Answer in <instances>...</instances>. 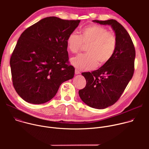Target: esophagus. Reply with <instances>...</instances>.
<instances>
[{"label": "esophagus", "mask_w": 149, "mask_h": 149, "mask_svg": "<svg viewBox=\"0 0 149 149\" xmlns=\"http://www.w3.org/2000/svg\"><path fill=\"white\" fill-rule=\"evenodd\" d=\"M75 74L76 75H77V74H80V72H79L78 70L75 69Z\"/></svg>", "instance_id": "34e87169"}]
</instances>
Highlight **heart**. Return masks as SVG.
Segmentation results:
<instances>
[{"mask_svg":"<svg viewBox=\"0 0 149 149\" xmlns=\"http://www.w3.org/2000/svg\"><path fill=\"white\" fill-rule=\"evenodd\" d=\"M83 44L88 45L87 53L72 58L71 63L80 71H87L95 68L98 63L104 65L111 60L117 49V39L105 27L91 25L82 29L79 35L72 32L67 37V49L71 53H77Z\"/></svg>","mask_w":149,"mask_h":149,"instance_id":"b5f03b06","label":"heart"}]
</instances>
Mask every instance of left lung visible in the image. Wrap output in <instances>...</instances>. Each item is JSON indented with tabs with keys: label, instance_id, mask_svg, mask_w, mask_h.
<instances>
[{
	"label": "left lung",
	"instance_id": "1",
	"mask_svg": "<svg viewBox=\"0 0 149 149\" xmlns=\"http://www.w3.org/2000/svg\"><path fill=\"white\" fill-rule=\"evenodd\" d=\"M93 22L111 26L117 39V49L111 60L98 70L82 73L87 83L78 93L82 101L90 107L104 109L117 102L132 78L136 51L129 33L117 20Z\"/></svg>",
	"mask_w": 149,
	"mask_h": 149
}]
</instances>
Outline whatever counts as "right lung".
Instances as JSON below:
<instances>
[{"mask_svg": "<svg viewBox=\"0 0 149 149\" xmlns=\"http://www.w3.org/2000/svg\"><path fill=\"white\" fill-rule=\"evenodd\" d=\"M79 22L50 16L21 34L10 65L13 87L24 100L35 104L47 102L54 97L62 83L74 77L67 39Z\"/></svg>", "mask_w": 149, "mask_h": 149, "instance_id": "add662e5", "label": "right lung"}]
</instances>
